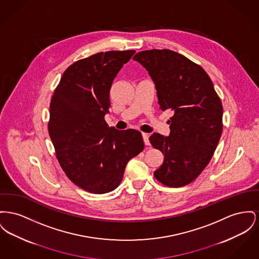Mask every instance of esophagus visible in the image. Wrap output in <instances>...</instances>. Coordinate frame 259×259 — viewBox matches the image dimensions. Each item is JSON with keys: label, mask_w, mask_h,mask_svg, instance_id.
Listing matches in <instances>:
<instances>
[{"label": "esophagus", "mask_w": 259, "mask_h": 259, "mask_svg": "<svg viewBox=\"0 0 259 259\" xmlns=\"http://www.w3.org/2000/svg\"><path fill=\"white\" fill-rule=\"evenodd\" d=\"M142 136H143V140H144V143L146 146H150V141H149V136L148 134L146 133H142Z\"/></svg>", "instance_id": "esophagus-1"}]
</instances>
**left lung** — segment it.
I'll return each mask as SVG.
<instances>
[{"label": "left lung", "mask_w": 259, "mask_h": 259, "mask_svg": "<svg viewBox=\"0 0 259 259\" xmlns=\"http://www.w3.org/2000/svg\"><path fill=\"white\" fill-rule=\"evenodd\" d=\"M133 59L152 77L159 108L174 111L170 135L153 133L149 139L164 155L153 175L167 187L186 186L206 167L218 145L223 129L221 100L205 70L174 51L152 49Z\"/></svg>", "instance_id": "8db88e82"}]
</instances>
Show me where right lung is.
<instances>
[{
  "label": "right lung",
  "instance_id": "1",
  "mask_svg": "<svg viewBox=\"0 0 259 259\" xmlns=\"http://www.w3.org/2000/svg\"><path fill=\"white\" fill-rule=\"evenodd\" d=\"M134 54L101 52L73 62L51 100L48 130L59 163L71 182L92 194L116 189L127 162L144 150L141 132L109 128L105 120L111 84Z\"/></svg>",
  "mask_w": 259,
  "mask_h": 259
}]
</instances>
